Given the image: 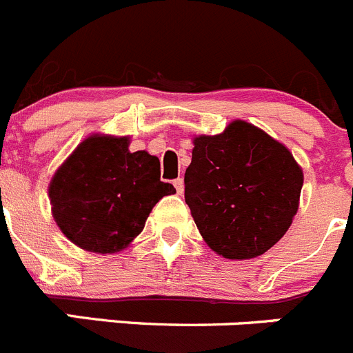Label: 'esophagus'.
I'll use <instances>...</instances> for the list:
<instances>
[{
	"label": "esophagus",
	"mask_w": 353,
	"mask_h": 353,
	"mask_svg": "<svg viewBox=\"0 0 353 353\" xmlns=\"http://www.w3.org/2000/svg\"><path fill=\"white\" fill-rule=\"evenodd\" d=\"M174 188H176L177 193H179V195H181V193L184 192V181L181 179V177H177V179L174 181Z\"/></svg>",
	"instance_id": "34e87169"
}]
</instances>
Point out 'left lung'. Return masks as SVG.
<instances>
[{
  "label": "left lung",
  "mask_w": 353,
  "mask_h": 353,
  "mask_svg": "<svg viewBox=\"0 0 353 353\" xmlns=\"http://www.w3.org/2000/svg\"><path fill=\"white\" fill-rule=\"evenodd\" d=\"M303 170L265 130L235 120L217 136L193 137L184 200L207 245L226 259L272 249L299 207Z\"/></svg>",
  "instance_id": "left-lung-1"
}]
</instances>
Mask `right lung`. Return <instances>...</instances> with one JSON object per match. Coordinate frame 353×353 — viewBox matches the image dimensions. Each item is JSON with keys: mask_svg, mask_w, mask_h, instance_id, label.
<instances>
[{"mask_svg": "<svg viewBox=\"0 0 353 353\" xmlns=\"http://www.w3.org/2000/svg\"><path fill=\"white\" fill-rule=\"evenodd\" d=\"M130 137L92 134L55 170L48 184L52 216L74 245L95 254L127 249L151 209L176 188L160 181V160L130 153Z\"/></svg>", "mask_w": 353, "mask_h": 353, "instance_id": "right-lung-1", "label": "right lung"}]
</instances>
